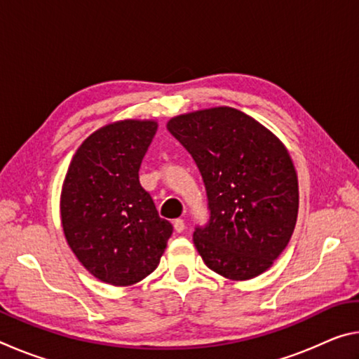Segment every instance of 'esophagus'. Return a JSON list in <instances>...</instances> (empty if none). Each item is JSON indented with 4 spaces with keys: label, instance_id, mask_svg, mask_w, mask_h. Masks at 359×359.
Masks as SVG:
<instances>
[{
    "label": "esophagus",
    "instance_id": "34e87169",
    "mask_svg": "<svg viewBox=\"0 0 359 359\" xmlns=\"http://www.w3.org/2000/svg\"><path fill=\"white\" fill-rule=\"evenodd\" d=\"M174 229L177 231V233H182V231L185 229V222L182 220V218H177V220H174Z\"/></svg>",
    "mask_w": 359,
    "mask_h": 359
}]
</instances>
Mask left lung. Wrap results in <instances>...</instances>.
Here are the masks:
<instances>
[{
  "instance_id": "8db88e82",
  "label": "left lung",
  "mask_w": 359,
  "mask_h": 359,
  "mask_svg": "<svg viewBox=\"0 0 359 359\" xmlns=\"http://www.w3.org/2000/svg\"><path fill=\"white\" fill-rule=\"evenodd\" d=\"M166 126L196 161L208 191L210 222L193 234L205 266L229 280L263 274L297 220L299 188L287 147L228 106L175 115Z\"/></svg>"
}]
</instances>
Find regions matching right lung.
I'll use <instances>...</instances> for the list:
<instances>
[{
	"label": "right lung",
	"instance_id": "add662e5",
	"mask_svg": "<svg viewBox=\"0 0 359 359\" xmlns=\"http://www.w3.org/2000/svg\"><path fill=\"white\" fill-rule=\"evenodd\" d=\"M155 120H120L92 133L72 156L60 214L66 242L90 274L130 287L156 269L172 224L139 184Z\"/></svg>",
	"mask_w": 359,
	"mask_h": 359
}]
</instances>
